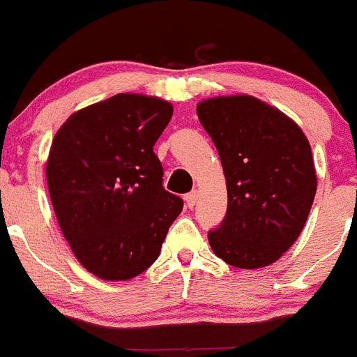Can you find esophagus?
Masks as SVG:
<instances>
[{"mask_svg": "<svg viewBox=\"0 0 357 357\" xmlns=\"http://www.w3.org/2000/svg\"><path fill=\"white\" fill-rule=\"evenodd\" d=\"M185 201H186V206H188L190 209L194 208L195 202H197V192H195V190H192L190 194L185 195Z\"/></svg>", "mask_w": 357, "mask_h": 357, "instance_id": "esophagus-1", "label": "esophagus"}]
</instances>
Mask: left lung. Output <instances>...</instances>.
<instances>
[{"mask_svg":"<svg viewBox=\"0 0 357 357\" xmlns=\"http://www.w3.org/2000/svg\"><path fill=\"white\" fill-rule=\"evenodd\" d=\"M227 179V213L208 232L216 257L243 269L269 266L306 224L317 190L308 139L291 118L248 95L197 105Z\"/></svg>","mask_w":357,"mask_h":357,"instance_id":"8db88e82","label":"left lung"}]
</instances>
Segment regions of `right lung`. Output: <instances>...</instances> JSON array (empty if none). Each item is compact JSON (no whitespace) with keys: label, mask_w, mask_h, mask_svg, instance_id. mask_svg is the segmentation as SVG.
Wrapping results in <instances>:
<instances>
[{"label":"right lung","mask_w":357,"mask_h":357,"mask_svg":"<svg viewBox=\"0 0 357 357\" xmlns=\"http://www.w3.org/2000/svg\"><path fill=\"white\" fill-rule=\"evenodd\" d=\"M172 105L121 93L70 116L52 141L47 186L77 261L103 280H130L158 259L183 199L163 188L153 146Z\"/></svg>","instance_id":"1"}]
</instances>
